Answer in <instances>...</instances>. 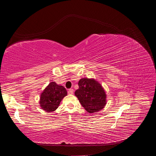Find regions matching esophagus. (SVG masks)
I'll return each instance as SVG.
<instances>
[{
  "label": "esophagus",
  "mask_w": 156,
  "mask_h": 156,
  "mask_svg": "<svg viewBox=\"0 0 156 156\" xmlns=\"http://www.w3.org/2000/svg\"><path fill=\"white\" fill-rule=\"evenodd\" d=\"M73 92H74L73 89L71 88V89H69V90H68V94H73Z\"/></svg>",
  "instance_id": "34e87169"
}]
</instances>
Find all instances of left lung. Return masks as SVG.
I'll return each instance as SVG.
<instances>
[{"instance_id":"1","label":"left lung","mask_w":156,"mask_h":156,"mask_svg":"<svg viewBox=\"0 0 156 156\" xmlns=\"http://www.w3.org/2000/svg\"><path fill=\"white\" fill-rule=\"evenodd\" d=\"M79 87L75 92L79 102L88 112L93 113L102 110L107 104L105 89L97 80L82 78L78 83Z\"/></svg>"}]
</instances>
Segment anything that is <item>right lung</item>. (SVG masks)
<instances>
[{
    "label": "right lung",
    "mask_w": 156,
    "mask_h": 156,
    "mask_svg": "<svg viewBox=\"0 0 156 156\" xmlns=\"http://www.w3.org/2000/svg\"><path fill=\"white\" fill-rule=\"evenodd\" d=\"M66 88L55 81H52L47 86L40 94L39 104L41 109L47 112L56 111L62 99L67 96Z\"/></svg>",
    "instance_id": "right-lung-1"
}]
</instances>
